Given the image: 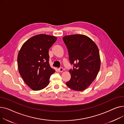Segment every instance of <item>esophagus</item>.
<instances>
[{
    "mask_svg": "<svg viewBox=\"0 0 124 124\" xmlns=\"http://www.w3.org/2000/svg\"><path fill=\"white\" fill-rule=\"evenodd\" d=\"M58 71H59V72H63V68L62 67H60L58 69Z\"/></svg>",
    "mask_w": 124,
    "mask_h": 124,
    "instance_id": "esophagus-1",
    "label": "esophagus"
}]
</instances>
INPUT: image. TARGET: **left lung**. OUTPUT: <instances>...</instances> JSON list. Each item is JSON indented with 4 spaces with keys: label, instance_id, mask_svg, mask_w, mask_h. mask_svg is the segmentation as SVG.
<instances>
[{
    "label": "left lung",
    "instance_id": "1",
    "mask_svg": "<svg viewBox=\"0 0 124 124\" xmlns=\"http://www.w3.org/2000/svg\"><path fill=\"white\" fill-rule=\"evenodd\" d=\"M63 41L68 49L69 61L73 64L70 69V80L67 86L76 91H83L95 79L101 67L99 50L95 43L83 35L64 36Z\"/></svg>",
    "mask_w": 124,
    "mask_h": 124
}]
</instances>
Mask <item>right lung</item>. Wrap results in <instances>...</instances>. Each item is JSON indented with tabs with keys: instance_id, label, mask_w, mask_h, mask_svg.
<instances>
[{
	"instance_id": "add662e5",
	"label": "right lung",
	"mask_w": 124,
	"mask_h": 124,
	"mask_svg": "<svg viewBox=\"0 0 124 124\" xmlns=\"http://www.w3.org/2000/svg\"><path fill=\"white\" fill-rule=\"evenodd\" d=\"M55 36L40 34L30 38L22 46L17 56L19 74L33 90L45 88L55 71L49 64V49L56 41Z\"/></svg>"
}]
</instances>
